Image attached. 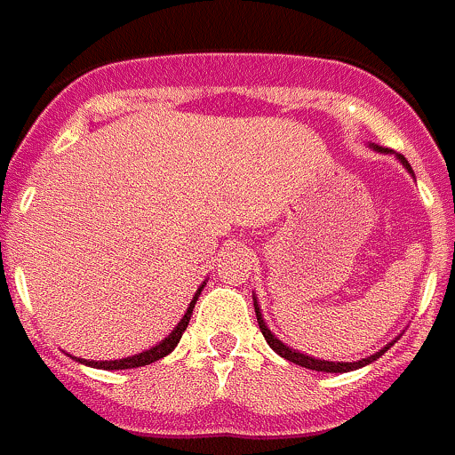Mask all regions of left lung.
I'll list each match as a JSON object with an SVG mask.
<instances>
[{
	"mask_svg": "<svg viewBox=\"0 0 455 455\" xmlns=\"http://www.w3.org/2000/svg\"><path fill=\"white\" fill-rule=\"evenodd\" d=\"M399 161H402V164H404V166H407V169L411 171V166H409V161L404 159L402 154H399ZM254 314H257V323H259V331H262L264 340L269 343V347H272V350H276L279 355L286 357L289 363H296V365L308 367V370H315V372H350V370H357V367H363V365H367V363H372V360H377V357L382 355V353H385V350H387V347H389L387 346V347H385V350H379V353H375V355L363 357V360H357V363H328V360H315V357H308V355H304V353H296V350H291V347H286L284 343H282V340H276L272 331H269V328L264 325L262 314H259V306H257V301H254Z\"/></svg>",
	"mask_w": 455,
	"mask_h": 455,
	"instance_id": "obj_1",
	"label": "left lung"
}]
</instances>
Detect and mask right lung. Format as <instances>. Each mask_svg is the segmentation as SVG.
<instances>
[{
	"mask_svg": "<svg viewBox=\"0 0 455 455\" xmlns=\"http://www.w3.org/2000/svg\"><path fill=\"white\" fill-rule=\"evenodd\" d=\"M203 289V286H201ZM201 289H198V294H201ZM198 294L193 296L191 306H188V311H186V315L181 318V323L173 328V333H171L166 340H161L159 346L149 347V350H144V353H140V355H132V357H122V360H100V363H95V360H80V363H85V365L90 367H102V370H132V367H144V365H151V363H156V360H161V357H166L173 350V347L179 346V340H181L183 331L188 328V321H191V314H193V306H196V301H198Z\"/></svg>",
	"mask_w": 455,
	"mask_h": 455,
	"instance_id": "right-lung-1",
	"label": "right lung"
}]
</instances>
